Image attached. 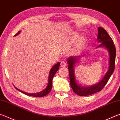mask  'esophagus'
Returning <instances> with one entry per match:
<instances>
[{"mask_svg": "<svg viewBox=\"0 0 120 120\" xmlns=\"http://www.w3.org/2000/svg\"><path fill=\"white\" fill-rule=\"evenodd\" d=\"M67 64V62L65 60H62L61 61L60 66L62 67H66Z\"/></svg>", "mask_w": 120, "mask_h": 120, "instance_id": "1", "label": "esophagus"}]
</instances>
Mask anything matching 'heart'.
Returning a JSON list of instances; mask_svg holds the SVG:
<instances>
[{
	"label": "heart",
	"instance_id": "obj_1",
	"mask_svg": "<svg viewBox=\"0 0 120 120\" xmlns=\"http://www.w3.org/2000/svg\"><path fill=\"white\" fill-rule=\"evenodd\" d=\"M79 37V36L78 35H75L74 36V38H73L72 41H73V42H76V41H77L78 40ZM85 39L84 38H80V41H79V45H80V46L82 45V44H84V42H85Z\"/></svg>",
	"mask_w": 120,
	"mask_h": 120
}]
</instances>
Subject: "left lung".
Returning a JSON list of instances; mask_svg holds the SVG:
<instances>
[{"label":"left lung","instance_id":"8db88e82","mask_svg":"<svg viewBox=\"0 0 120 120\" xmlns=\"http://www.w3.org/2000/svg\"><path fill=\"white\" fill-rule=\"evenodd\" d=\"M98 32L97 40L98 42H101L98 47L105 46L108 50L109 54V70L101 82L92 86H91L87 87H81L78 85L75 80L74 73V66L75 63L78 61V58L77 56H71L68 59V68L70 77V86L75 93L81 96H87V95H90L98 92H100L106 85L114 70L116 49L114 44L113 41L104 28L99 27Z\"/></svg>","mask_w":120,"mask_h":120}]
</instances>
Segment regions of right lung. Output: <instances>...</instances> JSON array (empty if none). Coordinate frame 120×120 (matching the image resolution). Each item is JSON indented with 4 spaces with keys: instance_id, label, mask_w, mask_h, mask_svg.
<instances>
[{
    "instance_id": "1",
    "label": "right lung",
    "mask_w": 120,
    "mask_h": 120,
    "mask_svg": "<svg viewBox=\"0 0 120 120\" xmlns=\"http://www.w3.org/2000/svg\"><path fill=\"white\" fill-rule=\"evenodd\" d=\"M20 33V31H19V32L17 34H16L15 35H17ZM59 66H60V62H58L57 64H56L54 66H53L51 69L50 73H49V79H48V86L46 87V88H45V89H44L43 91L42 92L38 93H34V94H29V93H27L25 92H24L23 91H22L21 90H19L18 88H16V87H15V88L18 90L19 92H21L22 93H24V94H26L27 95H28V96H33V97H43L45 96L46 95H47L50 92L51 90L52 89V79L53 78V77L54 76V75L56 74V72L59 70Z\"/></svg>"
}]
</instances>
